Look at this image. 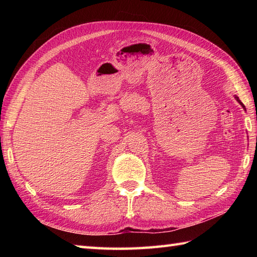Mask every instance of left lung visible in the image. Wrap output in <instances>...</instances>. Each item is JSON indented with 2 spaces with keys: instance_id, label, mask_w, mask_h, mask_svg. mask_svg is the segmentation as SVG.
I'll use <instances>...</instances> for the list:
<instances>
[{
  "instance_id": "1",
  "label": "left lung",
  "mask_w": 257,
  "mask_h": 257,
  "mask_svg": "<svg viewBox=\"0 0 257 257\" xmlns=\"http://www.w3.org/2000/svg\"><path fill=\"white\" fill-rule=\"evenodd\" d=\"M235 99H236V100H237V102H238V103H239V105H241V106H242V107H243V108H244V109H245V110H246V108H245V106H244V105H243V102H242V101H241V100H239V99H238V97H237V96H235Z\"/></svg>"
}]
</instances>
